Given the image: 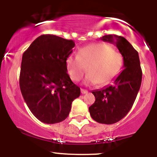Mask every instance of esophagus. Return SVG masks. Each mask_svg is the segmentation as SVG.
<instances>
[{"label": "esophagus", "instance_id": "obj_1", "mask_svg": "<svg viewBox=\"0 0 157 157\" xmlns=\"http://www.w3.org/2000/svg\"><path fill=\"white\" fill-rule=\"evenodd\" d=\"M81 93L82 94H87L88 93V91L87 90H86V89H81Z\"/></svg>", "mask_w": 157, "mask_h": 157}]
</instances>
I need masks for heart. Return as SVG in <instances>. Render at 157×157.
<instances>
[{
	"instance_id": "1",
	"label": "heart",
	"mask_w": 157,
	"mask_h": 157,
	"mask_svg": "<svg viewBox=\"0 0 157 157\" xmlns=\"http://www.w3.org/2000/svg\"><path fill=\"white\" fill-rule=\"evenodd\" d=\"M123 57L119 51L105 43H97L81 48L77 57L68 56L66 60L67 71L71 80H80L87 71L88 84L102 85L113 80L120 73Z\"/></svg>"
}]
</instances>
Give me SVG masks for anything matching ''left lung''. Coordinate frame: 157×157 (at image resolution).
Wrapping results in <instances>:
<instances>
[{"label": "left lung", "mask_w": 157, "mask_h": 157, "mask_svg": "<svg viewBox=\"0 0 157 157\" xmlns=\"http://www.w3.org/2000/svg\"><path fill=\"white\" fill-rule=\"evenodd\" d=\"M101 40L114 44L123 57V68L113 84L92 91L95 102L89 108L94 120L102 124L116 123L129 112L142 82L138 52L125 37L105 35Z\"/></svg>", "instance_id": "obj_1"}]
</instances>
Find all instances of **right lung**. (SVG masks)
<instances>
[{
	"instance_id": "right-lung-1",
	"label": "right lung",
	"mask_w": 157,
	"mask_h": 157,
	"mask_svg": "<svg viewBox=\"0 0 157 157\" xmlns=\"http://www.w3.org/2000/svg\"><path fill=\"white\" fill-rule=\"evenodd\" d=\"M75 42L56 35L36 38L23 53L20 89L31 112L40 121L55 124L66 120L80 89L70 79L66 66Z\"/></svg>"
}]
</instances>
